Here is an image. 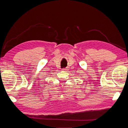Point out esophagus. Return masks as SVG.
<instances>
[{"label": "esophagus", "instance_id": "esophagus-1", "mask_svg": "<svg viewBox=\"0 0 128 128\" xmlns=\"http://www.w3.org/2000/svg\"><path fill=\"white\" fill-rule=\"evenodd\" d=\"M67 70H68L67 68H63V69H62V71H66Z\"/></svg>", "mask_w": 128, "mask_h": 128}]
</instances>
